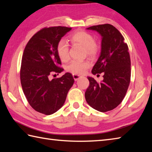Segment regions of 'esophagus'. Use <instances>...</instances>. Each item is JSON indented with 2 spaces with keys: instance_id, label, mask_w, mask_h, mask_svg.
<instances>
[{
  "instance_id": "obj_1",
  "label": "esophagus",
  "mask_w": 152,
  "mask_h": 152,
  "mask_svg": "<svg viewBox=\"0 0 152 152\" xmlns=\"http://www.w3.org/2000/svg\"><path fill=\"white\" fill-rule=\"evenodd\" d=\"M72 76H73V78H74V80H75V81H77V80H78L79 78H82L81 76L78 75V74H73Z\"/></svg>"
}]
</instances>
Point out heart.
<instances>
[{
    "instance_id": "1",
    "label": "heart",
    "mask_w": 152,
    "mask_h": 152,
    "mask_svg": "<svg viewBox=\"0 0 152 152\" xmlns=\"http://www.w3.org/2000/svg\"><path fill=\"white\" fill-rule=\"evenodd\" d=\"M70 40L73 44L80 45L85 48L89 56L94 57L98 53L99 48L95 43V40L91 34L86 31H78L70 36ZM56 51L59 59L66 62L69 59V45L65 40H61L57 44ZM90 66L88 61H80L73 60L68 64L66 70L74 74H82Z\"/></svg>"
}]
</instances>
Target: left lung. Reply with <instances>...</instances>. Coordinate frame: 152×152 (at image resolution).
<instances>
[{
  "mask_svg": "<svg viewBox=\"0 0 152 152\" xmlns=\"http://www.w3.org/2000/svg\"><path fill=\"white\" fill-rule=\"evenodd\" d=\"M87 29L96 31L102 37L101 55L91 72L94 75L104 72V79L97 83L88 77L89 86L85 97L93 108L106 112L117 107L127 91L131 80L129 48L120 32L112 25H94Z\"/></svg>",
  "mask_w": 152,
  "mask_h": 152,
  "instance_id": "1",
  "label": "left lung"
}]
</instances>
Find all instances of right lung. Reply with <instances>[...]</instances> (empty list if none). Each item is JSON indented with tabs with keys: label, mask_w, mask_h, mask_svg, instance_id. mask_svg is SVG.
Listing matches in <instances>:
<instances>
[{
	"label": "right lung",
	"mask_w": 152,
	"mask_h": 152,
	"mask_svg": "<svg viewBox=\"0 0 152 152\" xmlns=\"http://www.w3.org/2000/svg\"><path fill=\"white\" fill-rule=\"evenodd\" d=\"M71 29L61 26L42 28L28 42L23 54L20 70L23 91L31 107L45 115L52 114L62 107L74 82L69 72L50 80L51 74L63 70L59 66L61 62L56 47Z\"/></svg>",
	"instance_id": "right-lung-1"
}]
</instances>
